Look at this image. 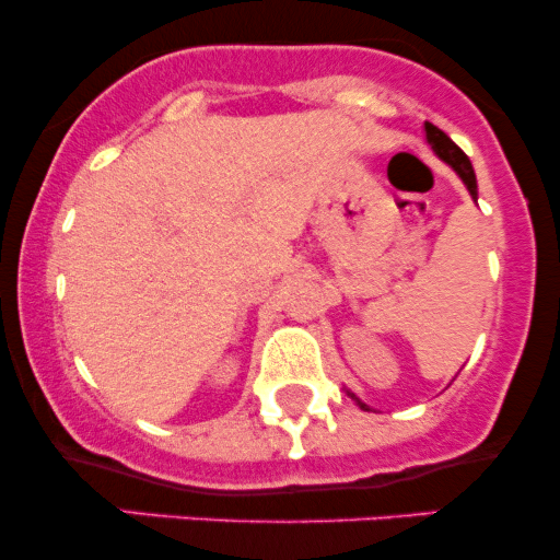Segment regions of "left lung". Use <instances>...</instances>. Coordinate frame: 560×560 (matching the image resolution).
<instances>
[{
    "label": "left lung",
    "instance_id": "obj_1",
    "mask_svg": "<svg viewBox=\"0 0 560 560\" xmlns=\"http://www.w3.org/2000/svg\"><path fill=\"white\" fill-rule=\"evenodd\" d=\"M423 128H427V139H429V144H432V150L442 160H445V163L453 165L455 173H458V176L464 178V184L468 186V191H471V197L477 199V176H474L471 160H468L466 152L460 150V147L455 144V141L450 139L445 131H442V128H436L432 124H423ZM361 408H365L363 402H361Z\"/></svg>",
    "mask_w": 560,
    "mask_h": 560
}]
</instances>
